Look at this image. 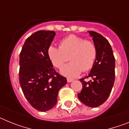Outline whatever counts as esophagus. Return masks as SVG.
<instances>
[{
	"instance_id": "34e87169",
	"label": "esophagus",
	"mask_w": 129,
	"mask_h": 129,
	"mask_svg": "<svg viewBox=\"0 0 129 129\" xmlns=\"http://www.w3.org/2000/svg\"><path fill=\"white\" fill-rule=\"evenodd\" d=\"M74 81V79H70V78H67V81L68 82V83H70V82L73 81Z\"/></svg>"
}]
</instances>
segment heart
<instances>
[{"instance_id": "b5f03b06", "label": "heart", "mask_w": 129, "mask_h": 129, "mask_svg": "<svg viewBox=\"0 0 129 129\" xmlns=\"http://www.w3.org/2000/svg\"><path fill=\"white\" fill-rule=\"evenodd\" d=\"M48 55L53 65L60 68L69 60L72 61L64 66L61 72L64 76L74 77L83 72H87L94 67L97 57L95 44L89 40L68 35L59 43V47L50 46Z\"/></svg>"}]
</instances>
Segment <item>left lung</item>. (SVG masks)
I'll return each mask as SVG.
<instances>
[{
  "instance_id": "1",
  "label": "left lung",
  "mask_w": 129,
  "mask_h": 129,
  "mask_svg": "<svg viewBox=\"0 0 129 129\" xmlns=\"http://www.w3.org/2000/svg\"><path fill=\"white\" fill-rule=\"evenodd\" d=\"M97 48V57L90 73L79 80L83 88L77 94L79 100L90 107H97L108 99L115 81V58L109 41L98 33L89 31ZM90 77L88 82L85 78Z\"/></svg>"
}]
</instances>
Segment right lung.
<instances>
[{
  "label": "right lung",
  "mask_w": 129,
  "mask_h": 129,
  "mask_svg": "<svg viewBox=\"0 0 129 129\" xmlns=\"http://www.w3.org/2000/svg\"><path fill=\"white\" fill-rule=\"evenodd\" d=\"M53 31L39 30L26 40L19 57V83L26 100L36 110L48 111L57 102L67 78L54 69L48 55Z\"/></svg>",
  "instance_id": "right-lung-1"
}]
</instances>
